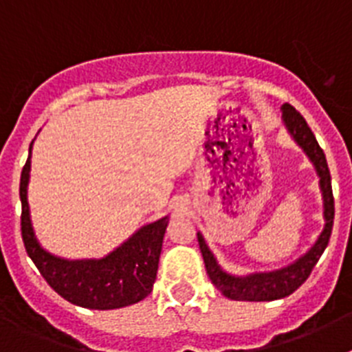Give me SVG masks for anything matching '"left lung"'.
Returning <instances> with one entry per match:
<instances>
[{"label":"left lung","mask_w":352,"mask_h":352,"mask_svg":"<svg viewBox=\"0 0 352 352\" xmlns=\"http://www.w3.org/2000/svg\"><path fill=\"white\" fill-rule=\"evenodd\" d=\"M282 120H284V125L287 132L291 133V138L296 141V144L303 149L314 164V167H316V173L319 176V186H321L322 192L324 227H322V232L319 234L316 243L312 245V248L292 264H289L285 268L275 270V272L250 273V275L245 276H234L231 273L223 272L210 248H208L203 234L197 232L199 248H201V254H203L204 266H206V273L210 276L211 284L219 289L223 296L236 301H273L292 294L309 278L314 266L317 264L319 257L322 256L324 248L328 247L329 236H331L335 201L333 192H331V176H329L324 151L317 142L310 126L307 125L305 118L292 105H282Z\"/></svg>","instance_id":"obj_1"}]
</instances>
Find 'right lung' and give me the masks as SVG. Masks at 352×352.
I'll list each match as a JSON object with an SVG mask.
<instances>
[{
	"instance_id": "right-lung-1",
	"label": "right lung",
	"mask_w": 352,
	"mask_h": 352,
	"mask_svg": "<svg viewBox=\"0 0 352 352\" xmlns=\"http://www.w3.org/2000/svg\"><path fill=\"white\" fill-rule=\"evenodd\" d=\"M33 146V142H31ZM31 146L21 173V231L28 256L61 298L77 307L113 310L138 303L148 296L157 278L162 241L169 217L141 227L125 243L102 259L68 261L43 250L31 226L28 183L31 169Z\"/></svg>"
}]
</instances>
